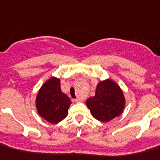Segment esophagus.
<instances>
[{"instance_id": "1", "label": "esophagus", "mask_w": 160, "mask_h": 160, "mask_svg": "<svg viewBox=\"0 0 160 160\" xmlns=\"http://www.w3.org/2000/svg\"><path fill=\"white\" fill-rule=\"evenodd\" d=\"M74 101L76 103H80V102H82V100H80V99L77 98V99H74Z\"/></svg>"}]
</instances>
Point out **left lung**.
Returning <instances> with one entry per match:
<instances>
[{"mask_svg": "<svg viewBox=\"0 0 160 160\" xmlns=\"http://www.w3.org/2000/svg\"><path fill=\"white\" fill-rule=\"evenodd\" d=\"M86 105L96 119L109 122L122 113L125 98L118 84L106 79L98 83L95 96L88 99Z\"/></svg>", "mask_w": 160, "mask_h": 160, "instance_id": "8db88e82", "label": "left lung"}]
</instances>
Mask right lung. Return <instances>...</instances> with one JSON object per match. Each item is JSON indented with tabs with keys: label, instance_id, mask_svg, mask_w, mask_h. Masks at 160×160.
<instances>
[{
	"label": "right lung",
	"instance_id": "obj_1",
	"mask_svg": "<svg viewBox=\"0 0 160 160\" xmlns=\"http://www.w3.org/2000/svg\"><path fill=\"white\" fill-rule=\"evenodd\" d=\"M70 105V99L62 92L59 79L54 77L45 82L36 99L38 113L51 123H57L66 118Z\"/></svg>",
	"mask_w": 160,
	"mask_h": 160
}]
</instances>
